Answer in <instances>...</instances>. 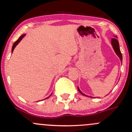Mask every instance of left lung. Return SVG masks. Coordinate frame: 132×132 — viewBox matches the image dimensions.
I'll return each instance as SVG.
<instances>
[{"instance_id":"1","label":"left lung","mask_w":132,"mask_h":132,"mask_svg":"<svg viewBox=\"0 0 132 132\" xmlns=\"http://www.w3.org/2000/svg\"><path fill=\"white\" fill-rule=\"evenodd\" d=\"M116 37H117L116 36ZM111 45L112 46H113V49L114 50V52H116V54H117L118 56L119 57V58L120 59V61H122V59H123V58H122V54L121 53V51H120V46H119V43H118V41L117 40V39L116 38H112L111 39ZM78 89L79 92H80V93H81V94H83L84 95H85V96H87L86 95H85L84 94H83L82 92H81V91H80V90L79 89L78 87Z\"/></svg>"}]
</instances>
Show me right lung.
<instances>
[{
    "mask_svg": "<svg viewBox=\"0 0 132 132\" xmlns=\"http://www.w3.org/2000/svg\"><path fill=\"white\" fill-rule=\"evenodd\" d=\"M24 36H25V34H24V35H22L21 36V37H19V38H18V40L17 41H16V42H15L14 43L13 45H12V52H13L14 49V48L16 47V45H17L18 44H19V42H20L21 40H22V38H23V37H24ZM47 98H48V97H47ZM47 98H46V99H47Z\"/></svg>",
    "mask_w": 132,
    "mask_h": 132,
    "instance_id": "obj_1",
    "label": "right lung"
}]
</instances>
